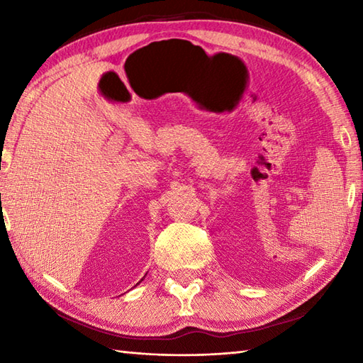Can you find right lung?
<instances>
[{"label": "right lung", "mask_w": 363, "mask_h": 363, "mask_svg": "<svg viewBox=\"0 0 363 363\" xmlns=\"http://www.w3.org/2000/svg\"><path fill=\"white\" fill-rule=\"evenodd\" d=\"M142 281H143V279H142Z\"/></svg>", "instance_id": "right-lung-1"}]
</instances>
